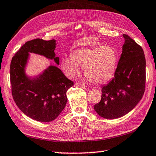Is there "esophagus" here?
Here are the masks:
<instances>
[{
	"instance_id": "1",
	"label": "esophagus",
	"mask_w": 156,
	"mask_h": 156,
	"mask_svg": "<svg viewBox=\"0 0 156 156\" xmlns=\"http://www.w3.org/2000/svg\"><path fill=\"white\" fill-rule=\"evenodd\" d=\"M75 85L76 86V87H86V85H85V84L80 83H76L75 84Z\"/></svg>"
}]
</instances>
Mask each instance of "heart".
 <instances>
[{
  "instance_id": "b5f03b06",
  "label": "heart",
  "mask_w": 156,
  "mask_h": 156,
  "mask_svg": "<svg viewBox=\"0 0 156 156\" xmlns=\"http://www.w3.org/2000/svg\"><path fill=\"white\" fill-rule=\"evenodd\" d=\"M118 60V52L111 46L82 48L74 51L72 56L64 57L62 68L71 78L79 73L80 67L84 68L85 76L91 83L101 84L112 77Z\"/></svg>"
}]
</instances>
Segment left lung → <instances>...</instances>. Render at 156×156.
Here are the masks:
<instances>
[{
    "label": "left lung",
    "mask_w": 156,
    "mask_h": 156,
    "mask_svg": "<svg viewBox=\"0 0 156 156\" xmlns=\"http://www.w3.org/2000/svg\"><path fill=\"white\" fill-rule=\"evenodd\" d=\"M115 76L101 89V99L94 105L101 117L116 119L126 115L140 102L146 84L144 51L127 34Z\"/></svg>",
    "instance_id": "obj_1"
}]
</instances>
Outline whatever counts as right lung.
Returning <instances> with one entry per match:
<instances>
[{
  "mask_svg": "<svg viewBox=\"0 0 156 156\" xmlns=\"http://www.w3.org/2000/svg\"><path fill=\"white\" fill-rule=\"evenodd\" d=\"M55 48L54 39H33L25 43L11 61L10 83L14 102L25 115L38 122H51L58 117L67 101L66 91L74 84L55 66H50L36 78L30 79L25 73L28 53L54 59L59 65Z\"/></svg>",
  "mask_w": 156,
  "mask_h": 156,
  "instance_id": "add662e5",
  "label": "right lung"
}]
</instances>
